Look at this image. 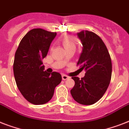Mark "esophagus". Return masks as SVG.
I'll return each instance as SVG.
<instances>
[{
	"label": "esophagus",
	"mask_w": 129,
	"mask_h": 129,
	"mask_svg": "<svg viewBox=\"0 0 129 129\" xmlns=\"http://www.w3.org/2000/svg\"><path fill=\"white\" fill-rule=\"evenodd\" d=\"M70 77L68 76L67 75H65V74H62V79L63 80H68V79Z\"/></svg>",
	"instance_id": "34e87169"
}]
</instances>
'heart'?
Masks as SVG:
<instances>
[{"instance_id": "1", "label": "heart", "mask_w": 129, "mask_h": 129, "mask_svg": "<svg viewBox=\"0 0 129 129\" xmlns=\"http://www.w3.org/2000/svg\"><path fill=\"white\" fill-rule=\"evenodd\" d=\"M61 43H62V45L63 46L65 49L71 48V47H75V46H76L74 41L70 37H65V38H63L61 40Z\"/></svg>"}]
</instances>
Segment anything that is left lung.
I'll return each mask as SVG.
<instances>
[{
	"label": "left lung",
	"instance_id": "8db88e82",
	"mask_svg": "<svg viewBox=\"0 0 129 129\" xmlns=\"http://www.w3.org/2000/svg\"><path fill=\"white\" fill-rule=\"evenodd\" d=\"M82 45L77 65L85 70L84 77H72L75 85L70 92L77 102L91 105L100 100L106 92L112 76L110 54L101 38L92 31L77 33Z\"/></svg>",
	"mask_w": 129,
	"mask_h": 129
}]
</instances>
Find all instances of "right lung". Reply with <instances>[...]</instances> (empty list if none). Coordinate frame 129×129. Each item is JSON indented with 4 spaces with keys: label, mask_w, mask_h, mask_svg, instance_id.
I'll return each mask as SVG.
<instances>
[{
    "label": "right lung",
    "mask_w": 129,
    "mask_h": 129,
    "mask_svg": "<svg viewBox=\"0 0 129 129\" xmlns=\"http://www.w3.org/2000/svg\"><path fill=\"white\" fill-rule=\"evenodd\" d=\"M56 35L42 29H32L21 39L15 53V82L22 95L31 104L48 102L53 96L55 88L61 82L59 73H47L42 63Z\"/></svg>",
    "instance_id": "1"
}]
</instances>
